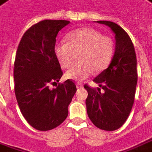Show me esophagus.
<instances>
[{"label":"esophagus","instance_id":"34e87169","mask_svg":"<svg viewBox=\"0 0 152 152\" xmlns=\"http://www.w3.org/2000/svg\"><path fill=\"white\" fill-rule=\"evenodd\" d=\"M82 86H83V85H82L81 83H80V82L76 83V87H77V88H81Z\"/></svg>","mask_w":152,"mask_h":152}]
</instances>
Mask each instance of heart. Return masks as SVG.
Wrapping results in <instances>:
<instances>
[{"label": "heart", "mask_w": 152, "mask_h": 152, "mask_svg": "<svg viewBox=\"0 0 152 152\" xmlns=\"http://www.w3.org/2000/svg\"><path fill=\"white\" fill-rule=\"evenodd\" d=\"M67 43L55 45V54L61 67L67 69L73 64L76 54L79 53L80 62L66 71V77L74 81H82L109 66L114 54V42L110 36L102 35L97 29L81 28L70 32Z\"/></svg>", "instance_id": "obj_1"}]
</instances>
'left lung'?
Listing matches in <instances>:
<instances>
[{
    "instance_id": "1",
    "label": "left lung",
    "mask_w": 152,
    "mask_h": 152,
    "mask_svg": "<svg viewBox=\"0 0 152 152\" xmlns=\"http://www.w3.org/2000/svg\"><path fill=\"white\" fill-rule=\"evenodd\" d=\"M105 24L115 34V53L110 65L93 80L101 88L84 85L88 92L86 111L97 128L113 131L127 120L133 107L138 79L136 55L129 34L118 24L109 21H97Z\"/></svg>"
}]
</instances>
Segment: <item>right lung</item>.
Masks as SVG:
<instances>
[{"label": "right lung", "instance_id": "right-lung-1", "mask_svg": "<svg viewBox=\"0 0 152 152\" xmlns=\"http://www.w3.org/2000/svg\"><path fill=\"white\" fill-rule=\"evenodd\" d=\"M70 21L44 20L31 26L20 40L14 61V91L28 123L40 131L59 126L68 116L75 82H59L63 71L55 54L56 36Z\"/></svg>", "mask_w": 152, "mask_h": 152}]
</instances>
